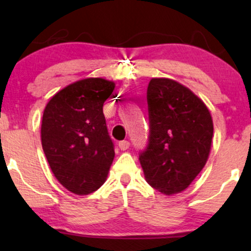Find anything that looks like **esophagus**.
Here are the masks:
<instances>
[{
  "mask_svg": "<svg viewBox=\"0 0 251 251\" xmlns=\"http://www.w3.org/2000/svg\"><path fill=\"white\" fill-rule=\"evenodd\" d=\"M128 146H129V143L127 140H123V142L119 143V149L122 150V151H126V150L128 149Z\"/></svg>",
  "mask_w": 251,
  "mask_h": 251,
  "instance_id": "esophagus-1",
  "label": "esophagus"
}]
</instances>
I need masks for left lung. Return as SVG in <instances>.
<instances>
[{"label":"left lung","mask_w":251,"mask_h":251,"mask_svg":"<svg viewBox=\"0 0 251 251\" xmlns=\"http://www.w3.org/2000/svg\"><path fill=\"white\" fill-rule=\"evenodd\" d=\"M148 103L151 129L140 165L152 188L166 196L179 194L208 162L212 117L191 89L168 77L150 80Z\"/></svg>","instance_id":"obj_1"}]
</instances>
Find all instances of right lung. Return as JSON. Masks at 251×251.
<instances>
[{
	"label": "right lung",
	"mask_w": 251,
	"mask_h": 251,
	"mask_svg": "<svg viewBox=\"0 0 251 251\" xmlns=\"http://www.w3.org/2000/svg\"><path fill=\"white\" fill-rule=\"evenodd\" d=\"M116 83L86 77L50 98L41 124V144L60 184L79 196L94 192L107 179L114 159L102 106Z\"/></svg>",
	"instance_id": "1"
}]
</instances>
